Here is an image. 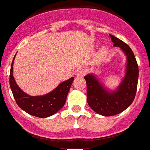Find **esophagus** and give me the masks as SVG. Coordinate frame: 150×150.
I'll return each instance as SVG.
<instances>
[{
	"mask_svg": "<svg viewBox=\"0 0 150 150\" xmlns=\"http://www.w3.org/2000/svg\"><path fill=\"white\" fill-rule=\"evenodd\" d=\"M86 69L85 68H80L79 69H78L77 71H75V75H77V76H80V77H81V76H83L85 74H86Z\"/></svg>",
	"mask_w": 150,
	"mask_h": 150,
	"instance_id": "34e87169",
	"label": "esophagus"
}]
</instances>
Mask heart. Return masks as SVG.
<instances>
[{
	"instance_id": "b5f03b06",
	"label": "heart",
	"mask_w": 150,
	"mask_h": 150,
	"mask_svg": "<svg viewBox=\"0 0 150 150\" xmlns=\"http://www.w3.org/2000/svg\"><path fill=\"white\" fill-rule=\"evenodd\" d=\"M107 53H108V47H105V46H103L100 49L99 54H100V56H105Z\"/></svg>"
}]
</instances>
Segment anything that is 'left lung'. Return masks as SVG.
Listing matches in <instances>:
<instances>
[{
  "mask_svg": "<svg viewBox=\"0 0 150 150\" xmlns=\"http://www.w3.org/2000/svg\"><path fill=\"white\" fill-rule=\"evenodd\" d=\"M114 47H119L126 56V74L116 89L111 91L92 73L84 77L87 84V102L91 109L101 115L112 116L126 110L136 96L139 68L132 49L127 44L109 35Z\"/></svg>",
  "mask_w": 150,
  "mask_h": 150,
  "instance_id": "obj_1",
  "label": "left lung"
}]
</instances>
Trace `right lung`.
<instances>
[{
  "instance_id": "add662e5",
  "label": "right lung",
  "mask_w": 150,
  "mask_h": 150,
  "mask_svg": "<svg viewBox=\"0 0 150 150\" xmlns=\"http://www.w3.org/2000/svg\"><path fill=\"white\" fill-rule=\"evenodd\" d=\"M14 55L10 71V86L16 103L21 109L30 115L39 118H47L58 112L66 102L74 78L60 83L52 92L40 96H32L27 94L17 85L13 75V64Z\"/></svg>"
}]
</instances>
